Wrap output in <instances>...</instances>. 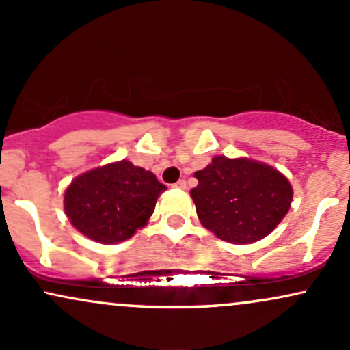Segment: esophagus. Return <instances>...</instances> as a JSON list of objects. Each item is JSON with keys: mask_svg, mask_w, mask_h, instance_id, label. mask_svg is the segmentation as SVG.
<instances>
[{"mask_svg": "<svg viewBox=\"0 0 350 350\" xmlns=\"http://www.w3.org/2000/svg\"><path fill=\"white\" fill-rule=\"evenodd\" d=\"M172 187H174V189H186V187H187V186H186V180H184V179H179L178 183L172 184Z\"/></svg>", "mask_w": 350, "mask_h": 350, "instance_id": "34e87169", "label": "esophagus"}]
</instances>
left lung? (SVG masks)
Listing matches in <instances>:
<instances>
[{
	"mask_svg": "<svg viewBox=\"0 0 350 350\" xmlns=\"http://www.w3.org/2000/svg\"><path fill=\"white\" fill-rule=\"evenodd\" d=\"M194 176L199 184L191 198L200 224L226 242H258L275 230L291 207L290 180L265 163L215 156Z\"/></svg>",
	"mask_w": 350,
	"mask_h": 350,
	"instance_id": "left-lung-1",
	"label": "left lung"
}]
</instances>
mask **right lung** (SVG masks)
Returning a JSON list of instances; mask_svg holds the SVG:
<instances>
[{
  "instance_id": "obj_1",
  "label": "right lung",
  "mask_w": 350,
  "mask_h": 350,
  "mask_svg": "<svg viewBox=\"0 0 350 350\" xmlns=\"http://www.w3.org/2000/svg\"><path fill=\"white\" fill-rule=\"evenodd\" d=\"M163 191L151 171L123 159L77 176L66 189L64 211L80 234L118 243L146 226Z\"/></svg>"
}]
</instances>
